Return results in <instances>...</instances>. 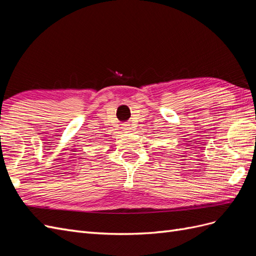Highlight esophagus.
Masks as SVG:
<instances>
[{
    "instance_id": "34e87169",
    "label": "esophagus",
    "mask_w": 256,
    "mask_h": 256,
    "mask_svg": "<svg viewBox=\"0 0 256 256\" xmlns=\"http://www.w3.org/2000/svg\"><path fill=\"white\" fill-rule=\"evenodd\" d=\"M122 129L124 130H130V127H129V125H127V124H125V125H122Z\"/></svg>"
}]
</instances>
